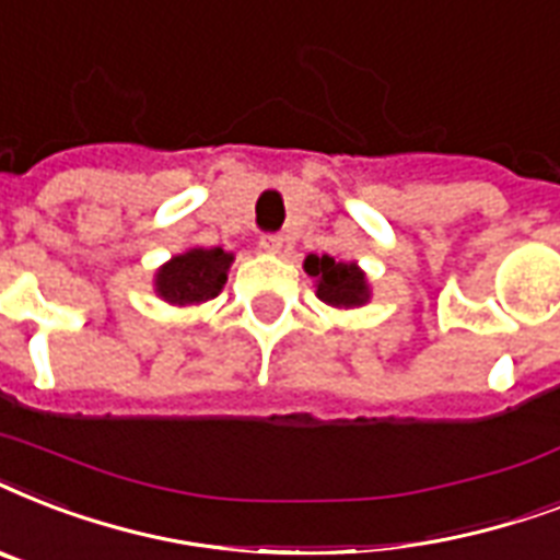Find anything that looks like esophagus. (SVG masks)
Wrapping results in <instances>:
<instances>
[{"instance_id": "34e87169", "label": "esophagus", "mask_w": 560, "mask_h": 560, "mask_svg": "<svg viewBox=\"0 0 560 560\" xmlns=\"http://www.w3.org/2000/svg\"><path fill=\"white\" fill-rule=\"evenodd\" d=\"M258 246H261L264 253H281L284 249V235H279V232H270V235H261V241H258Z\"/></svg>"}]
</instances>
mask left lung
Here are the masks:
<instances>
[{
  "label": "left lung",
  "mask_w": 560,
  "mask_h": 560,
  "mask_svg": "<svg viewBox=\"0 0 560 560\" xmlns=\"http://www.w3.org/2000/svg\"><path fill=\"white\" fill-rule=\"evenodd\" d=\"M305 272L314 279L316 296L323 299L325 305L337 307V311H354V307L369 305L372 288L363 267L358 261H334L331 255H307Z\"/></svg>",
  "instance_id": "8db88e82"
}]
</instances>
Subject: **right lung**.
<instances>
[{"instance_id":"obj_1","label":"right lung","mask_w":560,"mask_h":560,"mask_svg":"<svg viewBox=\"0 0 560 560\" xmlns=\"http://www.w3.org/2000/svg\"><path fill=\"white\" fill-rule=\"evenodd\" d=\"M232 261L235 255L220 246H191L186 253L171 255L153 272V293L174 307L206 305L223 290Z\"/></svg>"}]
</instances>
